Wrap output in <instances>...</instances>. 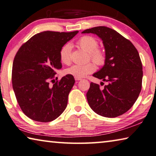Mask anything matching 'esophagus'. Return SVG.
I'll list each match as a JSON object with an SVG mask.
<instances>
[{
    "label": "esophagus",
    "mask_w": 156,
    "mask_h": 156,
    "mask_svg": "<svg viewBox=\"0 0 156 156\" xmlns=\"http://www.w3.org/2000/svg\"><path fill=\"white\" fill-rule=\"evenodd\" d=\"M75 80L76 81H80V80H81V78H78V77H75Z\"/></svg>",
    "instance_id": "obj_1"
}]
</instances>
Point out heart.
Listing matches in <instances>:
<instances>
[{"label": "heart", "mask_w": 156, "mask_h": 156, "mask_svg": "<svg viewBox=\"0 0 156 156\" xmlns=\"http://www.w3.org/2000/svg\"><path fill=\"white\" fill-rule=\"evenodd\" d=\"M77 44L81 49L88 53L90 58L98 65L104 64L105 61V54L104 51L98 48V41L95 38L91 36H83L77 41ZM71 50L72 45L66 43L61 48L59 51V58L61 62L68 65L71 62ZM95 65L92 62L84 64H76L66 69L65 73L67 75L73 76L74 77L82 78L88 74L95 70Z\"/></svg>", "instance_id": "obj_1"}]
</instances>
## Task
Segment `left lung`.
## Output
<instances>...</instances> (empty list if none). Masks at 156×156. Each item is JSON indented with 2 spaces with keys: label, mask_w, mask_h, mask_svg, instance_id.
Instances as JSON below:
<instances>
[{
  "label": "left lung",
  "mask_w": 156,
  "mask_h": 156,
  "mask_svg": "<svg viewBox=\"0 0 156 156\" xmlns=\"http://www.w3.org/2000/svg\"><path fill=\"white\" fill-rule=\"evenodd\" d=\"M81 33L98 35L105 50L104 65L93 76L108 83L101 89L91 82L86 94L89 106L103 117L121 115L131 108L141 91L143 71L139 53L129 40L108 27H95Z\"/></svg>",
  "instance_id": "1"
}]
</instances>
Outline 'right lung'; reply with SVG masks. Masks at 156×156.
<instances>
[{
	"label": "right lung",
	"mask_w": 156,
	"mask_h": 156,
	"mask_svg": "<svg viewBox=\"0 0 156 156\" xmlns=\"http://www.w3.org/2000/svg\"><path fill=\"white\" fill-rule=\"evenodd\" d=\"M78 31L42 32L33 36L19 48L12 66V87L25 115L37 122L55 120L64 111L75 81L66 75L52 87L49 81L61 68V48Z\"/></svg>",
	"instance_id": "right-lung-1"
}]
</instances>
